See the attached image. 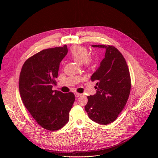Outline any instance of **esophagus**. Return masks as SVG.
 I'll use <instances>...</instances> for the list:
<instances>
[{"mask_svg": "<svg viewBox=\"0 0 158 158\" xmlns=\"http://www.w3.org/2000/svg\"><path fill=\"white\" fill-rule=\"evenodd\" d=\"M81 95H82L81 94H80V93H75V96H76V97H77V98H78V97L81 96Z\"/></svg>", "mask_w": 158, "mask_h": 158, "instance_id": "obj_1", "label": "esophagus"}]
</instances>
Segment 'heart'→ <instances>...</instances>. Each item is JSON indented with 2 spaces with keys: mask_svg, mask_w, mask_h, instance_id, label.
<instances>
[{
  "mask_svg": "<svg viewBox=\"0 0 158 158\" xmlns=\"http://www.w3.org/2000/svg\"><path fill=\"white\" fill-rule=\"evenodd\" d=\"M87 49L81 46H75L70 51L69 56L73 60L79 64L84 63L85 65H90L93 62V57L88 56Z\"/></svg>",
  "mask_w": 158,
  "mask_h": 158,
  "instance_id": "obj_1",
  "label": "heart"
}]
</instances>
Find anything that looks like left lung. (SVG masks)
<instances>
[{
    "mask_svg": "<svg viewBox=\"0 0 158 158\" xmlns=\"http://www.w3.org/2000/svg\"><path fill=\"white\" fill-rule=\"evenodd\" d=\"M106 49L100 66L91 77L96 81L97 93L87 96L85 106L89 118L102 125L114 122L123 110L131 88L130 73L126 61L119 50L112 46L93 45Z\"/></svg>",
    "mask_w": 158,
    "mask_h": 158,
    "instance_id": "left-lung-1",
    "label": "left lung"
}]
</instances>
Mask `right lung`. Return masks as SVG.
Instances as JSON below:
<instances>
[{
    "mask_svg": "<svg viewBox=\"0 0 158 158\" xmlns=\"http://www.w3.org/2000/svg\"><path fill=\"white\" fill-rule=\"evenodd\" d=\"M67 52L66 45L44 49L27 59L20 73L19 92L24 106L42 127L49 131L59 130L68 123L75 101L71 92L52 90Z\"/></svg>",
    "mask_w": 158,
    "mask_h": 158,
    "instance_id": "right-lung-1",
    "label": "right lung"
}]
</instances>
